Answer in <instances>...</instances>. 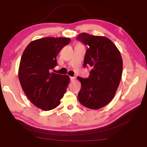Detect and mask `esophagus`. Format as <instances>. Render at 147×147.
<instances>
[{"label": "esophagus", "instance_id": "1", "mask_svg": "<svg viewBox=\"0 0 147 147\" xmlns=\"http://www.w3.org/2000/svg\"><path fill=\"white\" fill-rule=\"evenodd\" d=\"M75 79H76V78L74 76H70V80H71V82H73Z\"/></svg>", "mask_w": 147, "mask_h": 147}]
</instances>
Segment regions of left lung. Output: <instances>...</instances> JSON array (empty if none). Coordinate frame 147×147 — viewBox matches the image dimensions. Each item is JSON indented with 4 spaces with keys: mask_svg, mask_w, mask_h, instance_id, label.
Wrapping results in <instances>:
<instances>
[{
    "mask_svg": "<svg viewBox=\"0 0 147 147\" xmlns=\"http://www.w3.org/2000/svg\"><path fill=\"white\" fill-rule=\"evenodd\" d=\"M76 39L88 46L84 66L91 69L88 78L77 77L81 82L78 100L86 108L100 109L111 101L120 84L123 73L121 53L106 37L82 33Z\"/></svg>",
    "mask_w": 147,
    "mask_h": 147,
    "instance_id": "left-lung-1",
    "label": "left lung"
}]
</instances>
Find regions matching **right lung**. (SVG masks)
<instances>
[{"label": "right lung", "mask_w": 147, "mask_h": 147, "mask_svg": "<svg viewBox=\"0 0 147 147\" xmlns=\"http://www.w3.org/2000/svg\"><path fill=\"white\" fill-rule=\"evenodd\" d=\"M71 41L67 38H43L30 42L21 56L19 79L31 102L45 111L60 104L70 78L52 72L57 65L56 57Z\"/></svg>", "instance_id": "obj_1"}]
</instances>
